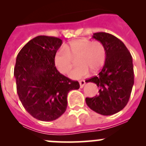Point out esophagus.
<instances>
[{
  "mask_svg": "<svg viewBox=\"0 0 146 146\" xmlns=\"http://www.w3.org/2000/svg\"><path fill=\"white\" fill-rule=\"evenodd\" d=\"M79 83H80V87L82 88H83V86L85 85V81L84 80H80V81H79Z\"/></svg>",
  "mask_w": 146,
  "mask_h": 146,
  "instance_id": "obj_1",
  "label": "esophagus"
}]
</instances>
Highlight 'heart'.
<instances>
[{
  "label": "heart",
  "mask_w": 146,
  "mask_h": 146,
  "mask_svg": "<svg viewBox=\"0 0 146 146\" xmlns=\"http://www.w3.org/2000/svg\"><path fill=\"white\" fill-rule=\"evenodd\" d=\"M76 56L78 64L69 74L73 79L85 77L90 70L92 72L99 70L106 59L105 47L101 42H92L85 38L70 42L54 54V62L57 70L63 74L68 73L73 64V57Z\"/></svg>",
  "instance_id": "b5f03b06"
}]
</instances>
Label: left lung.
Listing matches in <instances>:
<instances>
[{"instance_id": "obj_1", "label": "left lung", "mask_w": 146, "mask_h": 146, "mask_svg": "<svg viewBox=\"0 0 146 146\" xmlns=\"http://www.w3.org/2000/svg\"><path fill=\"white\" fill-rule=\"evenodd\" d=\"M92 38L105 47L106 59L101 71L86 80L99 88V95L86 98V104L102 115H112L127 104L134 83L132 56L124 44L111 34L97 32Z\"/></svg>"}]
</instances>
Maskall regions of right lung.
<instances>
[{"label":"right lung","instance_id":"1","mask_svg":"<svg viewBox=\"0 0 146 146\" xmlns=\"http://www.w3.org/2000/svg\"><path fill=\"white\" fill-rule=\"evenodd\" d=\"M62 44L59 38L38 36L23 47L16 58L14 76L23 107L35 119L51 121L67 108V95L80 85L60 73L54 56Z\"/></svg>","mask_w":146,"mask_h":146}]
</instances>
